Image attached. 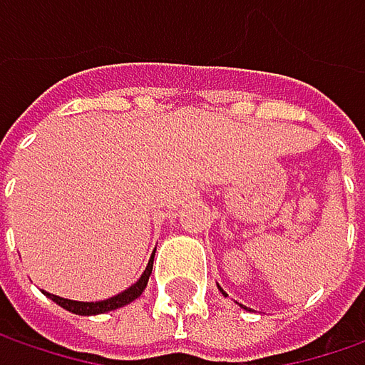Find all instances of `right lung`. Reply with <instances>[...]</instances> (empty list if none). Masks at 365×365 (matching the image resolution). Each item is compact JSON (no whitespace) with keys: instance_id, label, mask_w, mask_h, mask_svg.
<instances>
[{"instance_id":"right-lung-1","label":"right lung","mask_w":365,"mask_h":365,"mask_svg":"<svg viewBox=\"0 0 365 365\" xmlns=\"http://www.w3.org/2000/svg\"><path fill=\"white\" fill-rule=\"evenodd\" d=\"M154 252H156V250H154ZM152 264H154V256L150 258L146 270H144V274L140 276V280H138L135 284H132L128 290H123V292H120V294H115V297L107 299V301L81 302V301H71V299H63V297H56V294H50V292H44V294L56 302L58 307H63V309L71 311V313H75V315H101V313H107V311H115V309H120V307H123V304H130V302L135 301V299L144 292V288H146L148 284V278H150V274H152Z\"/></svg>"}]
</instances>
